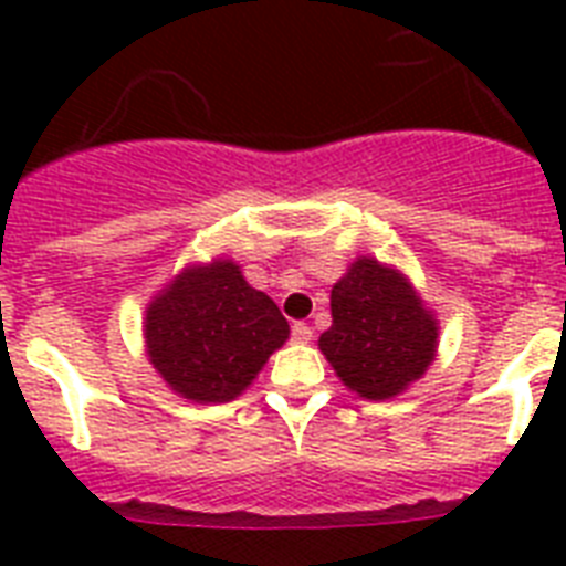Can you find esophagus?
Instances as JSON below:
<instances>
[{
    "label": "esophagus",
    "mask_w": 566,
    "mask_h": 566,
    "mask_svg": "<svg viewBox=\"0 0 566 566\" xmlns=\"http://www.w3.org/2000/svg\"><path fill=\"white\" fill-rule=\"evenodd\" d=\"M291 337L296 340V344H311V337H314V332H311L308 323H293L291 326Z\"/></svg>",
    "instance_id": "34e87169"
}]
</instances>
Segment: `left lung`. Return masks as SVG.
Returning a JSON list of instances; mask_svg holds the SVG:
<instances>
[{"label":"left lung","mask_w":566,"mask_h":566,"mask_svg":"<svg viewBox=\"0 0 566 566\" xmlns=\"http://www.w3.org/2000/svg\"><path fill=\"white\" fill-rule=\"evenodd\" d=\"M319 349L349 390L381 402L429 370L438 319L399 270L358 258L332 287V328Z\"/></svg>","instance_id":"8db88e82"}]
</instances>
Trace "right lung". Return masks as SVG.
<instances>
[{
  "instance_id": "1",
  "label": "right lung",
  "mask_w": 566,
  "mask_h": 566,
  "mask_svg": "<svg viewBox=\"0 0 566 566\" xmlns=\"http://www.w3.org/2000/svg\"><path fill=\"white\" fill-rule=\"evenodd\" d=\"M146 353L167 385L199 405L231 402L291 335L234 261L188 266L146 308Z\"/></svg>"
}]
</instances>
